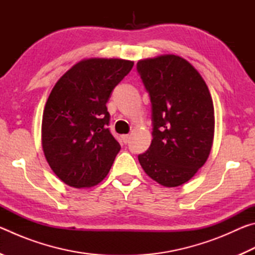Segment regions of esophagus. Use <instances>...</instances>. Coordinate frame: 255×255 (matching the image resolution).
<instances>
[{
    "mask_svg": "<svg viewBox=\"0 0 255 255\" xmlns=\"http://www.w3.org/2000/svg\"><path fill=\"white\" fill-rule=\"evenodd\" d=\"M122 138H123L124 143H125V144H127L128 141H129V139H130V135H123V136H122Z\"/></svg>",
    "mask_w": 255,
    "mask_h": 255,
    "instance_id": "obj_1",
    "label": "esophagus"
}]
</instances>
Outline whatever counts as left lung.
I'll return each instance as SVG.
<instances>
[{
    "mask_svg": "<svg viewBox=\"0 0 255 255\" xmlns=\"http://www.w3.org/2000/svg\"><path fill=\"white\" fill-rule=\"evenodd\" d=\"M152 103V143L138 155L146 174L164 187H179L206 163L215 117L208 86L188 60L163 55L137 63Z\"/></svg>",
    "mask_w": 255,
    "mask_h": 255,
    "instance_id": "8db88e82",
    "label": "left lung"
}]
</instances>
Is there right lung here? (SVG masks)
Masks as SVG:
<instances>
[{
	"mask_svg": "<svg viewBox=\"0 0 255 255\" xmlns=\"http://www.w3.org/2000/svg\"><path fill=\"white\" fill-rule=\"evenodd\" d=\"M132 66L133 62L118 58L81 60L51 90L41 143L49 166L64 183L90 188L109 173L120 145L108 128L107 102Z\"/></svg>",
	"mask_w": 255,
	"mask_h": 255,
	"instance_id": "add662e5",
	"label": "right lung"
}]
</instances>
